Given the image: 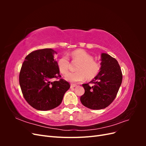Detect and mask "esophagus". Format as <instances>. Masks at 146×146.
Wrapping results in <instances>:
<instances>
[{
  "label": "esophagus",
  "mask_w": 146,
  "mask_h": 146,
  "mask_svg": "<svg viewBox=\"0 0 146 146\" xmlns=\"http://www.w3.org/2000/svg\"><path fill=\"white\" fill-rule=\"evenodd\" d=\"M77 86V85H76V84H73V83L70 84V88H74Z\"/></svg>",
  "instance_id": "1"
}]
</instances>
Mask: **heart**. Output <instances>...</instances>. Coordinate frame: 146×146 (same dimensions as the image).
Returning <instances> with one entry per match:
<instances>
[{"instance_id": "obj_1", "label": "heart", "mask_w": 146, "mask_h": 146, "mask_svg": "<svg viewBox=\"0 0 146 146\" xmlns=\"http://www.w3.org/2000/svg\"><path fill=\"white\" fill-rule=\"evenodd\" d=\"M70 56L73 61H78L80 63L77 67V72L66 75V80L72 83H80L87 78L90 80L94 78L99 74L101 65L98 61L93 60V56L89 53L83 49H77L71 52ZM69 66V59L66 55L61 56L57 61V66L62 74L65 75L68 72Z\"/></svg>"}]
</instances>
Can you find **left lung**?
<instances>
[{"instance_id":"left-lung-1","label":"left lung","mask_w":146,"mask_h":146,"mask_svg":"<svg viewBox=\"0 0 146 146\" xmlns=\"http://www.w3.org/2000/svg\"><path fill=\"white\" fill-rule=\"evenodd\" d=\"M101 69L99 74L89 83L83 84L85 94L80 101L85 107L92 110L107 107L116 98L122 83V74L117 61L108 54H101Z\"/></svg>"}]
</instances>
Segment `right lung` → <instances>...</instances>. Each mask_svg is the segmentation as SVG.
I'll list each match as a JSON object with an SVG mask.
<instances>
[{"mask_svg":"<svg viewBox=\"0 0 146 146\" xmlns=\"http://www.w3.org/2000/svg\"><path fill=\"white\" fill-rule=\"evenodd\" d=\"M52 48L33 51L25 58L19 73V85L25 100L38 110L47 111L58 107L69 83L61 77Z\"/></svg>","mask_w":146,"mask_h":146,"instance_id":"add662e5","label":"right lung"}]
</instances>
